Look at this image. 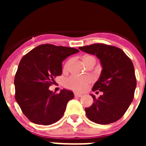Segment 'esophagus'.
Segmentation results:
<instances>
[{
    "label": "esophagus",
    "mask_w": 146,
    "mask_h": 146,
    "mask_svg": "<svg viewBox=\"0 0 146 146\" xmlns=\"http://www.w3.org/2000/svg\"><path fill=\"white\" fill-rule=\"evenodd\" d=\"M74 96H75V97H81V96H82V94H79V93H74Z\"/></svg>",
    "instance_id": "esophagus-1"
}]
</instances>
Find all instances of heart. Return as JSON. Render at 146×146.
<instances>
[{"label": "heart", "mask_w": 146, "mask_h": 146, "mask_svg": "<svg viewBox=\"0 0 146 146\" xmlns=\"http://www.w3.org/2000/svg\"><path fill=\"white\" fill-rule=\"evenodd\" d=\"M85 58H93V57H85ZM69 65V62H67L64 66V69H66ZM91 78L88 76L84 77H77V76H71L68 77L65 80V86L68 88L72 89L73 91H82L87 88L88 85L91 82Z\"/></svg>", "instance_id": "b5f03b06"}]
</instances>
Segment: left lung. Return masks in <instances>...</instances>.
Returning <instances> with one entry per match:
<instances>
[{
  "mask_svg": "<svg viewBox=\"0 0 146 146\" xmlns=\"http://www.w3.org/2000/svg\"><path fill=\"white\" fill-rule=\"evenodd\" d=\"M79 49L96 55L102 67L92 91H102L103 94L98 99L91 95L94 102L85 108L86 115L99 124L115 122L123 116L133 101L137 86L133 64L123 50L114 46L94 44Z\"/></svg>",
  "mask_w": 146,
  "mask_h": 146,
  "instance_id": "8db88e82",
  "label": "left lung"
}]
</instances>
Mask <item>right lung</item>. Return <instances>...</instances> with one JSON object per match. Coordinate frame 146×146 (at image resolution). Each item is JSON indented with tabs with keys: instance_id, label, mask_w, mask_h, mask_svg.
I'll return each instance as SVG.
<instances>
[{
	"instance_id": "1",
	"label": "right lung",
	"mask_w": 146,
	"mask_h": 146,
	"mask_svg": "<svg viewBox=\"0 0 146 146\" xmlns=\"http://www.w3.org/2000/svg\"><path fill=\"white\" fill-rule=\"evenodd\" d=\"M79 50L50 44L38 45L20 60L15 77V99L22 111L36 124H52L64 115L72 91L55 94L49 89L61 75L62 62Z\"/></svg>"
}]
</instances>
